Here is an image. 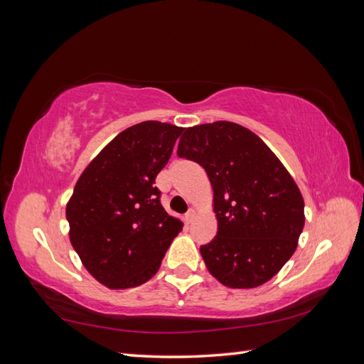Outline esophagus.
Listing matches in <instances>:
<instances>
[{
  "label": "esophagus",
  "mask_w": 364,
  "mask_h": 364,
  "mask_svg": "<svg viewBox=\"0 0 364 364\" xmlns=\"http://www.w3.org/2000/svg\"><path fill=\"white\" fill-rule=\"evenodd\" d=\"M193 218H196V209H189L184 215V220H186V223H192Z\"/></svg>",
  "instance_id": "esophagus-1"
}]
</instances>
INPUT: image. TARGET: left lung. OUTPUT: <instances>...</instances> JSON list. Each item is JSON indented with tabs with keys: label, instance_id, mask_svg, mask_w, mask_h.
<instances>
[{
	"label": "left lung",
	"instance_id": "left-lung-1",
	"mask_svg": "<svg viewBox=\"0 0 364 364\" xmlns=\"http://www.w3.org/2000/svg\"><path fill=\"white\" fill-rule=\"evenodd\" d=\"M198 163L214 191L217 235L200 248L206 268L230 289H255L279 273L298 247L304 198L267 144L245 127H189L176 150Z\"/></svg>",
	"mask_w": 364,
	"mask_h": 364
}]
</instances>
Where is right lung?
<instances>
[{"mask_svg":"<svg viewBox=\"0 0 364 364\" xmlns=\"http://www.w3.org/2000/svg\"><path fill=\"white\" fill-rule=\"evenodd\" d=\"M183 130L158 121L132 125L100 150L75 183L66 205L70 240L88 273L108 289L147 282L183 230L154 186Z\"/></svg>","mask_w":364,"mask_h":364,"instance_id":"add662e5","label":"right lung"}]
</instances>
